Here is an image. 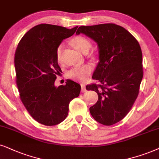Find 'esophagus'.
<instances>
[{"mask_svg":"<svg viewBox=\"0 0 159 159\" xmlns=\"http://www.w3.org/2000/svg\"><path fill=\"white\" fill-rule=\"evenodd\" d=\"M81 92H86V86L84 84H81Z\"/></svg>","mask_w":159,"mask_h":159,"instance_id":"34e87169","label":"esophagus"}]
</instances>
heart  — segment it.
I'll return each instance as SVG.
<instances>
[{"label":"heart","instance_id":"heart-1","mask_svg":"<svg viewBox=\"0 0 159 159\" xmlns=\"http://www.w3.org/2000/svg\"><path fill=\"white\" fill-rule=\"evenodd\" d=\"M71 43L78 51L84 53L86 51H89L91 47V42L87 38L83 36H76L71 40ZM62 50H63V45L60 44L56 49V59L59 62L61 61ZM92 70V65H84L81 67H75L70 69L67 73L68 77L72 79L78 81L84 82L87 80L89 75Z\"/></svg>","mask_w":159,"mask_h":159}]
</instances>
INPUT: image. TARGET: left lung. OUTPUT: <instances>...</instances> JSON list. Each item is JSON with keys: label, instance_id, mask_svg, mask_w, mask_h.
Returning <instances> with one entry per match:
<instances>
[{"label": "left lung", "instance_id": "1", "mask_svg": "<svg viewBox=\"0 0 159 159\" xmlns=\"http://www.w3.org/2000/svg\"><path fill=\"white\" fill-rule=\"evenodd\" d=\"M81 33L99 48L100 61L92 75L99 84L86 86L98 94L90 114L100 124L111 125L127 115L138 97L143 77L141 47L130 32L114 23L80 26L76 34Z\"/></svg>", "mask_w": 159, "mask_h": 159}]
</instances>
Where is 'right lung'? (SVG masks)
Here are the masks:
<instances>
[{"instance_id":"1","label":"right lung","mask_w":159,"mask_h":159,"mask_svg":"<svg viewBox=\"0 0 159 159\" xmlns=\"http://www.w3.org/2000/svg\"><path fill=\"white\" fill-rule=\"evenodd\" d=\"M77 29L39 24L22 37L16 49V84L20 98L30 115L45 125H56L65 120L70 102L81 92L80 84L71 80H67L66 85H54L56 75L61 73L56 49Z\"/></svg>"}]
</instances>
